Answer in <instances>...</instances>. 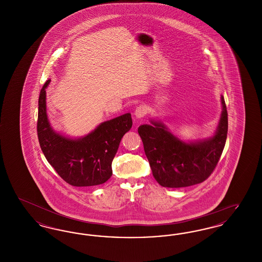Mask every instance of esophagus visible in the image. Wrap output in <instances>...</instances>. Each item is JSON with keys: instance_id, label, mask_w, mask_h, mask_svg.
Returning <instances> with one entry per match:
<instances>
[{"instance_id": "esophagus-1", "label": "esophagus", "mask_w": 262, "mask_h": 262, "mask_svg": "<svg viewBox=\"0 0 262 262\" xmlns=\"http://www.w3.org/2000/svg\"><path fill=\"white\" fill-rule=\"evenodd\" d=\"M146 113H147V108L144 105H139L135 111V115L137 119H141L146 115Z\"/></svg>"}]
</instances>
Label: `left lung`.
Here are the masks:
<instances>
[{"label":"left lung","mask_w":262,"mask_h":262,"mask_svg":"<svg viewBox=\"0 0 262 262\" xmlns=\"http://www.w3.org/2000/svg\"><path fill=\"white\" fill-rule=\"evenodd\" d=\"M222 113L214 136L185 142L172 135L161 122L141 125L138 134L153 177L164 187H185L200 184L214 171L225 147L228 113L221 95Z\"/></svg>","instance_id":"obj_1"}]
</instances>
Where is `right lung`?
I'll list each match as a JSON object with an SVG mask.
<instances>
[{"instance_id": "add662e5", "label": "right lung", "mask_w": 262, "mask_h": 262, "mask_svg": "<svg viewBox=\"0 0 262 262\" xmlns=\"http://www.w3.org/2000/svg\"><path fill=\"white\" fill-rule=\"evenodd\" d=\"M46 81L38 101L37 135L47 161L64 182L74 187L98 186L112 176V161L133 120L129 113L101 123L85 137L70 138L55 132L46 112Z\"/></svg>"}]
</instances>
